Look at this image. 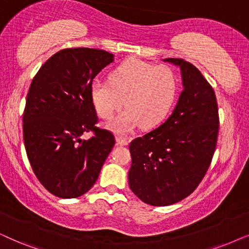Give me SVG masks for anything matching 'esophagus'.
I'll return each mask as SVG.
<instances>
[{"label":"esophagus","mask_w":249,"mask_h":249,"mask_svg":"<svg viewBox=\"0 0 249 249\" xmlns=\"http://www.w3.org/2000/svg\"><path fill=\"white\" fill-rule=\"evenodd\" d=\"M117 143L119 145H128L129 140L127 137H124V136H120V135H118V136H117Z\"/></svg>","instance_id":"obj_1"}]
</instances>
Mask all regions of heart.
<instances>
[{"mask_svg": "<svg viewBox=\"0 0 249 249\" xmlns=\"http://www.w3.org/2000/svg\"><path fill=\"white\" fill-rule=\"evenodd\" d=\"M177 90L178 80L172 67L132 58L113 70L108 81H93L91 98L105 120L120 111L124 99L127 108L112 124L115 131L124 134L140 122L143 127L159 124L172 108Z\"/></svg>", "mask_w": 249, "mask_h": 249, "instance_id": "b5f03b06", "label": "heart"}]
</instances>
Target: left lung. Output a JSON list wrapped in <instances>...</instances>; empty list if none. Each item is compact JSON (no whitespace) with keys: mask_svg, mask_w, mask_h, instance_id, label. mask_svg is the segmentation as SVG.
Listing matches in <instances>:
<instances>
[{"mask_svg":"<svg viewBox=\"0 0 249 249\" xmlns=\"http://www.w3.org/2000/svg\"><path fill=\"white\" fill-rule=\"evenodd\" d=\"M164 61L180 67L184 90L173 114L160 127L129 144V186L142 201L168 206L191 195L201 182L217 144L215 91L195 65L182 58Z\"/></svg>","mask_w":249,"mask_h":249,"instance_id":"1","label":"left lung"}]
</instances>
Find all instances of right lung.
I'll list each match as a JSON object with an SVG mask.
<instances>
[{
	"mask_svg": "<svg viewBox=\"0 0 249 249\" xmlns=\"http://www.w3.org/2000/svg\"><path fill=\"white\" fill-rule=\"evenodd\" d=\"M113 54L91 48H67L35 74L22 114L26 154L44 189L58 198H77L92 188L115 144L98 128L91 86ZM91 132L89 140H81Z\"/></svg>",
	"mask_w": 249,
	"mask_h": 249,
	"instance_id": "add662e5",
	"label": "right lung"
}]
</instances>
